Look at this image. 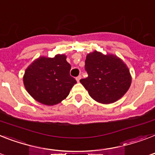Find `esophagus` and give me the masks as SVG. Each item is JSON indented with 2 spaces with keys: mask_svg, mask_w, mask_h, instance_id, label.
<instances>
[{
  "mask_svg": "<svg viewBox=\"0 0 155 155\" xmlns=\"http://www.w3.org/2000/svg\"><path fill=\"white\" fill-rule=\"evenodd\" d=\"M80 80H81V75H79V76L76 77V81L77 82H80Z\"/></svg>",
  "mask_w": 155,
  "mask_h": 155,
  "instance_id": "esophagus-1",
  "label": "esophagus"
}]
</instances>
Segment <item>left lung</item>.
<instances>
[{
	"label": "left lung",
	"mask_w": 155,
	"mask_h": 155,
	"mask_svg": "<svg viewBox=\"0 0 155 155\" xmlns=\"http://www.w3.org/2000/svg\"><path fill=\"white\" fill-rule=\"evenodd\" d=\"M85 70L88 76L80 80L91 97L104 104L114 103L125 95L131 84L127 66L118 56L97 51L87 54Z\"/></svg>",
	"instance_id": "left-lung-1"
}]
</instances>
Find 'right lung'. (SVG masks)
I'll list each match as a JSON object with an SVG mask.
<instances>
[{
	"label": "right lung",
	"mask_w": 155,
	"mask_h": 155,
	"mask_svg": "<svg viewBox=\"0 0 155 155\" xmlns=\"http://www.w3.org/2000/svg\"><path fill=\"white\" fill-rule=\"evenodd\" d=\"M66 58L60 54L53 58L41 56L25 70L24 85L36 101L52 106L69 95L76 80L70 75L71 65Z\"/></svg>",
	"instance_id": "add662e5"
}]
</instances>
